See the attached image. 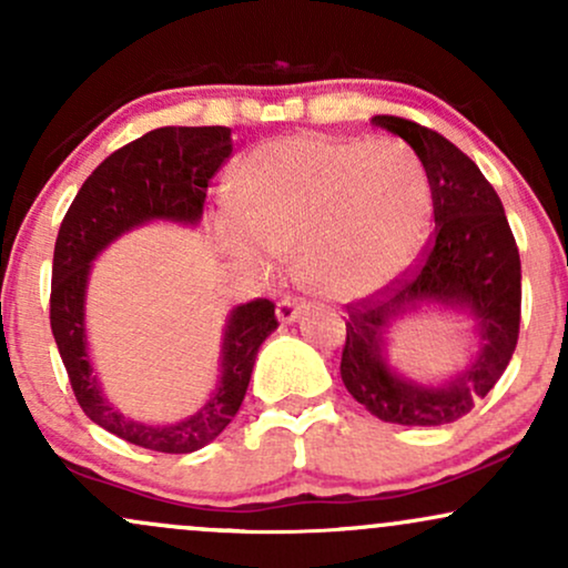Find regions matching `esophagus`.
Segmentation results:
<instances>
[{
    "mask_svg": "<svg viewBox=\"0 0 568 568\" xmlns=\"http://www.w3.org/2000/svg\"><path fill=\"white\" fill-rule=\"evenodd\" d=\"M304 312V302L302 298H293V296H283L277 302V321L280 323H293L298 315Z\"/></svg>",
    "mask_w": 568,
    "mask_h": 568,
    "instance_id": "esophagus-1",
    "label": "esophagus"
}]
</instances>
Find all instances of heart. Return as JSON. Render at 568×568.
<instances>
[{
    "label": "heart",
    "instance_id": "b5f03b06",
    "mask_svg": "<svg viewBox=\"0 0 568 568\" xmlns=\"http://www.w3.org/2000/svg\"><path fill=\"white\" fill-rule=\"evenodd\" d=\"M237 216L219 237L243 262L296 256L298 280L334 302L374 296L410 270L429 226V186L395 141L293 133L234 171Z\"/></svg>",
    "mask_w": 568,
    "mask_h": 568
}]
</instances>
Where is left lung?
I'll use <instances>...</instances> for the list:
<instances>
[{"label":"left lung","instance_id":"1","mask_svg":"<svg viewBox=\"0 0 568 568\" xmlns=\"http://www.w3.org/2000/svg\"><path fill=\"white\" fill-rule=\"evenodd\" d=\"M400 135L425 168L435 234L419 266L379 296L349 304L342 382L382 422L438 427L470 414L499 382L518 344L520 256L499 194L465 152L435 130L403 116H374ZM425 305L465 311L479 342L465 372L440 385L414 383L388 366V328Z\"/></svg>","mask_w":568,"mask_h":568}]
</instances>
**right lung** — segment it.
Instances as JSON below:
<instances>
[{
  "instance_id": "right-lung-1",
  "label": "right lung",
  "mask_w": 568,
  "mask_h": 568,
  "mask_svg": "<svg viewBox=\"0 0 568 568\" xmlns=\"http://www.w3.org/2000/svg\"><path fill=\"white\" fill-rule=\"evenodd\" d=\"M232 154L230 128H158L109 154L88 175L61 221L53 253L50 328L84 414L116 438L162 454H192L224 433L243 403L256 352L277 328L275 304L256 298L226 317L219 384L202 408L171 425H149L106 400L88 349L84 296L93 262L149 221L197 226L207 181Z\"/></svg>"
}]
</instances>
